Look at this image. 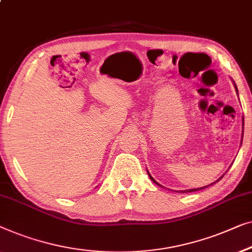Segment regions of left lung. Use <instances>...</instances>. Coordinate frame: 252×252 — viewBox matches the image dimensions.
I'll use <instances>...</instances> for the list:
<instances>
[{
  "instance_id": "obj_1",
  "label": "left lung",
  "mask_w": 252,
  "mask_h": 252,
  "mask_svg": "<svg viewBox=\"0 0 252 252\" xmlns=\"http://www.w3.org/2000/svg\"><path fill=\"white\" fill-rule=\"evenodd\" d=\"M233 84H234V89H235V91H236V94H238V95H239V91H238V87H236V84L234 83V82H233ZM244 120L242 119V128H243V126H244ZM242 134H243V129H242ZM243 137V136H242ZM241 144H242V140H241ZM148 171V170H147ZM148 175H149V177H150V180L153 182V183H156L157 185H158V187H160V188H163L162 187V185L161 184H159L158 183V182H157L156 180H155V178H153L152 176H151V175H150V173H149V171H148ZM223 176H224V175H223ZM223 176H220V178H218V180L217 181H215L214 182V183H211V184H209V185H213V184H215V183H217V182L218 181H220L221 180V178H223ZM209 185H207V187H203V188H198V189H182V193H188V192H194V191H199V189H206V188H208V187H209ZM176 192H180V191H176Z\"/></svg>"
}]
</instances>
